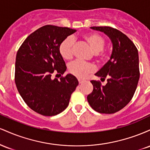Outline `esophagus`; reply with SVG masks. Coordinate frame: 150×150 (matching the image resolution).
Segmentation results:
<instances>
[{
    "mask_svg": "<svg viewBox=\"0 0 150 150\" xmlns=\"http://www.w3.org/2000/svg\"><path fill=\"white\" fill-rule=\"evenodd\" d=\"M78 82H79V83H80V84H82V82H84V80H80V79H78Z\"/></svg>",
    "mask_w": 150,
    "mask_h": 150,
    "instance_id": "34e87169",
    "label": "esophagus"
}]
</instances>
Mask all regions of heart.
<instances>
[{
  "label": "heart",
  "instance_id": "b5f03b06",
  "mask_svg": "<svg viewBox=\"0 0 150 150\" xmlns=\"http://www.w3.org/2000/svg\"><path fill=\"white\" fill-rule=\"evenodd\" d=\"M85 42L89 44L91 49L96 53V57L100 62H106L108 60V52L104 49L106 40L98 34L91 33L85 34L83 37ZM74 39L71 37H66L59 46V52L62 57L70 60L73 57ZM70 73L79 78H84L89 74L95 70V67L91 63H84L80 61H75L70 63L68 66Z\"/></svg>",
  "mask_w": 150,
  "mask_h": 150
}]
</instances>
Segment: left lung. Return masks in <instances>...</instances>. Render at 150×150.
Returning a JSON list of instances; mask_svg holds the SVG:
<instances>
[{
	"mask_svg": "<svg viewBox=\"0 0 150 150\" xmlns=\"http://www.w3.org/2000/svg\"><path fill=\"white\" fill-rule=\"evenodd\" d=\"M103 32L113 44L111 58L97 73L101 80H107L106 85L100 81L91 80L93 91L87 101L94 111L101 113H114L130 102L137 88L139 78V56L134 43L120 31L108 27H92Z\"/></svg>",
	"mask_w": 150,
	"mask_h": 150,
	"instance_id": "obj_1",
	"label": "left lung"
}]
</instances>
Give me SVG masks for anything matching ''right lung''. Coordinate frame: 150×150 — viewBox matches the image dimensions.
<instances>
[{
	"mask_svg": "<svg viewBox=\"0 0 150 150\" xmlns=\"http://www.w3.org/2000/svg\"><path fill=\"white\" fill-rule=\"evenodd\" d=\"M75 32L68 27L43 26L27 37L17 52V89L27 106L43 116H56L64 111L78 85L71 74L59 80L53 78V75H63L67 68L60 44Z\"/></svg>",
	"mask_w": 150,
	"mask_h": 150,
	"instance_id": "right-lung-1",
	"label": "right lung"
}]
</instances>
